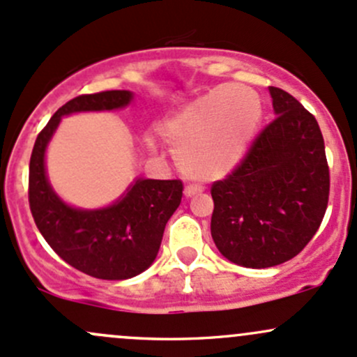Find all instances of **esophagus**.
I'll return each instance as SVG.
<instances>
[{
  "label": "esophagus",
  "mask_w": 357,
  "mask_h": 357,
  "mask_svg": "<svg viewBox=\"0 0 357 357\" xmlns=\"http://www.w3.org/2000/svg\"><path fill=\"white\" fill-rule=\"evenodd\" d=\"M202 191H204V186H200V185H188L185 188V195H186V197H195V195L202 193Z\"/></svg>",
  "instance_id": "1"
}]
</instances>
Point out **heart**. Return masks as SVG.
Returning a JSON list of instances; mask_svg holds the SVG:
<instances>
[{
	"label": "heart",
	"instance_id": "obj_1",
	"mask_svg": "<svg viewBox=\"0 0 357 357\" xmlns=\"http://www.w3.org/2000/svg\"><path fill=\"white\" fill-rule=\"evenodd\" d=\"M261 116V99L253 89L243 84L219 85L169 116L160 133L186 174L219 179L246 155Z\"/></svg>",
	"mask_w": 357,
	"mask_h": 357
}]
</instances>
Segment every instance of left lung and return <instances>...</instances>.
Instances as JSON below:
<instances>
[{
    "mask_svg": "<svg viewBox=\"0 0 357 357\" xmlns=\"http://www.w3.org/2000/svg\"><path fill=\"white\" fill-rule=\"evenodd\" d=\"M268 90L275 119L210 190L213 243L227 260L248 268H268L301 253L324 220L330 193L317 119L286 90Z\"/></svg>",
    "mask_w": 357,
    "mask_h": 357,
    "instance_id": "left-lung-1",
    "label": "left lung"
}]
</instances>
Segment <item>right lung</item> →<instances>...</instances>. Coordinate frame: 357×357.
I'll use <instances>...</instances> for the list:
<instances>
[{
  "mask_svg": "<svg viewBox=\"0 0 357 357\" xmlns=\"http://www.w3.org/2000/svg\"><path fill=\"white\" fill-rule=\"evenodd\" d=\"M130 90L84 93L59 107L37 135L29 166V205L36 226L73 268L104 280H125L147 270L159 253L167 220L181 204L179 179H137L111 207L82 210L51 188L44 155L61 116L128 106Z\"/></svg>",
  "mask_w": 357,
  "mask_h": 357,
  "instance_id": "obj_1",
  "label": "right lung"
}]
</instances>
